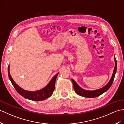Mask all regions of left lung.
<instances>
[{"mask_svg":"<svg viewBox=\"0 0 124 124\" xmlns=\"http://www.w3.org/2000/svg\"><path fill=\"white\" fill-rule=\"evenodd\" d=\"M115 68L114 70L113 75H112V77L111 78L110 81H109V82L105 86H104V87H102V88L97 89V90H93V91L86 90H85V89H83L82 88H81L77 84L76 82L74 81V80L72 79V82L73 88L74 89V91H76V93L77 94L80 95V96L84 97L95 98V97L100 96V95L102 94L103 93H104L105 92L107 91L111 87L112 83H113L114 80L115 74L116 73L117 61L115 57Z\"/></svg>","mask_w":124,"mask_h":124,"instance_id":"1","label":"left lung"}]
</instances>
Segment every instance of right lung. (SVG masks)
Listing matches in <instances>:
<instances>
[{
  "label": "right lung",
  "instance_id": "1",
  "mask_svg": "<svg viewBox=\"0 0 124 124\" xmlns=\"http://www.w3.org/2000/svg\"><path fill=\"white\" fill-rule=\"evenodd\" d=\"M8 73L10 81L14 86V87L15 88L16 90L17 91V93L23 97H24L25 98L33 100V101H42V100L46 99L52 96L54 90V89H55V81L57 76L59 74V73L56 74V75L51 79L50 82L48 83V84L44 88L35 91H30L23 89L14 81V80L10 74L9 66L8 68Z\"/></svg>",
  "mask_w": 124,
  "mask_h": 124
}]
</instances>
